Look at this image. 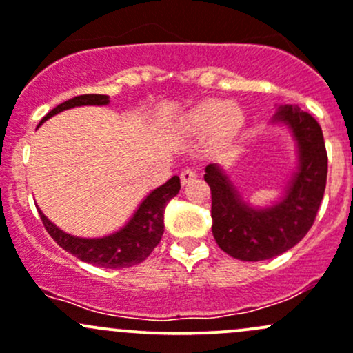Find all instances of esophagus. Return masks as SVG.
I'll use <instances>...</instances> for the list:
<instances>
[{
  "mask_svg": "<svg viewBox=\"0 0 353 353\" xmlns=\"http://www.w3.org/2000/svg\"><path fill=\"white\" fill-rule=\"evenodd\" d=\"M195 178V172L192 168H185L180 172V180L181 185H187L188 181H192Z\"/></svg>",
  "mask_w": 353,
  "mask_h": 353,
  "instance_id": "34e87169",
  "label": "esophagus"
}]
</instances>
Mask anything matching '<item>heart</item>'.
<instances>
[{
  "mask_svg": "<svg viewBox=\"0 0 353 353\" xmlns=\"http://www.w3.org/2000/svg\"><path fill=\"white\" fill-rule=\"evenodd\" d=\"M245 121L243 110L235 103L225 104L223 101H205L187 114L183 128L192 134H202L211 128V142L225 145L235 139Z\"/></svg>",
  "mask_w": 353,
  "mask_h": 353,
  "instance_id": "b5f03b06",
  "label": "heart"
}]
</instances>
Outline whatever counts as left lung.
Here are the masks:
<instances>
[{"instance_id":"1","label":"left lung","mask_w":353,"mask_h":353,"mask_svg":"<svg viewBox=\"0 0 353 353\" xmlns=\"http://www.w3.org/2000/svg\"><path fill=\"white\" fill-rule=\"evenodd\" d=\"M273 120L290 128L299 151L296 172L276 204L252 208L221 166H205L212 235L219 249L240 261L271 259L296 245L312 226L326 188L327 154L319 123L295 104L278 108Z\"/></svg>"}]
</instances>
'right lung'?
Masks as SVG:
<instances>
[{
  "label": "right lung",
  "mask_w": 353,
  "mask_h": 353,
  "mask_svg": "<svg viewBox=\"0 0 353 353\" xmlns=\"http://www.w3.org/2000/svg\"><path fill=\"white\" fill-rule=\"evenodd\" d=\"M110 103V97L104 94H83V96L72 97L65 103L58 104L54 110H51L46 117L41 120V123L61 111L70 110L75 106H106ZM180 190V178L173 176L161 187L154 188L141 205L134 212L127 225L111 235L101 236V239H82V236H73L59 230L54 223H51L43 211L39 209L41 219L50 233L51 239L58 243L61 249L75 256L77 259L83 263L94 264V266L110 268H130L135 264H141L149 257V254L154 250V247L161 242L163 232H165V209L166 204Z\"/></svg>",
  "instance_id": "1"
}]
</instances>
